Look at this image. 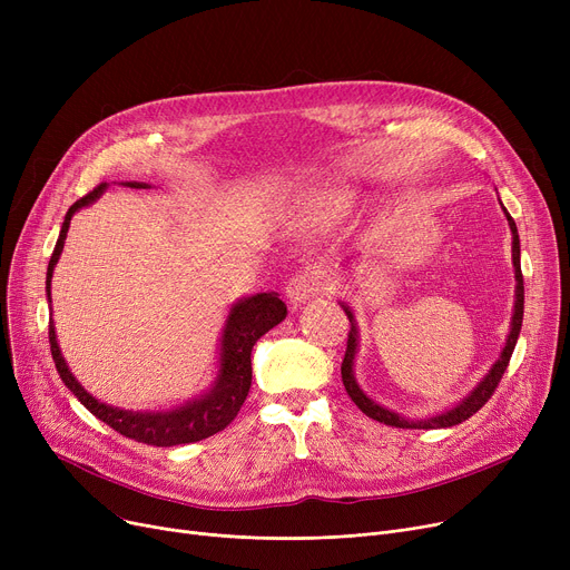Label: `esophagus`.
Returning <instances> with one entry per match:
<instances>
[{
	"label": "esophagus",
	"mask_w": 570,
	"mask_h": 570,
	"mask_svg": "<svg viewBox=\"0 0 570 570\" xmlns=\"http://www.w3.org/2000/svg\"><path fill=\"white\" fill-rule=\"evenodd\" d=\"M318 291V275L314 269H301L295 273L286 284V297L293 307H301L316 295Z\"/></svg>",
	"instance_id": "1"
}]
</instances>
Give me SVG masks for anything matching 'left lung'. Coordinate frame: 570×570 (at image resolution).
<instances>
[{
  "mask_svg": "<svg viewBox=\"0 0 570 570\" xmlns=\"http://www.w3.org/2000/svg\"><path fill=\"white\" fill-rule=\"evenodd\" d=\"M503 207V205H501ZM503 215L508 219V226H511V233H513V269H515V307H513V318H511V333H508V340H505V346L501 348V355L497 357V363L490 367V372L483 376V381H478V385L473 387V391L462 397L455 406L445 409L441 413H434V415H428V417H404L402 413H395L391 409L381 406L379 402H374L372 397L365 395V391L361 385H357L355 381V374H353V363H355V353H357V323H355V316H353V309L346 305V303H340L351 321V331H348V342H346V353H344V363H342V381H344V387L348 397L355 402V406L361 409L365 415H370L372 421H379L383 425H391V428H402V430H436V428H453V425H460L464 421H469V417L478 411L483 409L485 402L492 397L494 387L499 385L505 367H508V361H511L513 355V348L518 344V337H520V327H522V316H524V279H522V267H520V235H518V226L513 222V217L508 215V209L503 207Z\"/></svg>",
  "mask_w": 570,
  "mask_h": 570,
  "instance_id": "8db88e82",
  "label": "left lung"
}]
</instances>
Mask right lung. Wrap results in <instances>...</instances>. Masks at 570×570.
<instances>
[{
	"label": "right lung",
	"instance_id": "obj_1",
	"mask_svg": "<svg viewBox=\"0 0 570 570\" xmlns=\"http://www.w3.org/2000/svg\"><path fill=\"white\" fill-rule=\"evenodd\" d=\"M122 185L131 189H149V185L145 183H122ZM106 187H108L106 183L99 185L95 191H89L87 196H82L69 207L62 230H59V237H57L55 252L48 263V273H46L48 303H50L52 269L59 261V254L65 249L71 217L80 207L92 205L106 191ZM284 318H286V305L273 291L256 293V295L243 297V301H237L230 307L222 331L219 370H217L215 383L209 385L203 395L168 411H127V409L99 402L95 395H89L80 385V381L71 374L62 351H59L52 318L48 325V337H50V351H52V361L59 379L65 381V385L89 413H95L101 423H106L115 432L129 436L138 443L170 448L179 443H194V441L207 439L233 423V417L237 415L239 406L245 404L252 387V348L267 331H273V327L279 325Z\"/></svg>",
	"mask_w": 570,
	"mask_h": 570
}]
</instances>
